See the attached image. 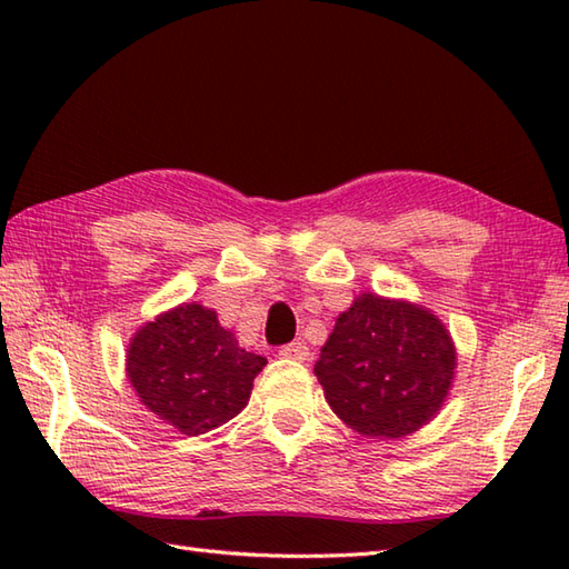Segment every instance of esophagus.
I'll return each mask as SVG.
<instances>
[{"label":"esophagus","mask_w":569,"mask_h":569,"mask_svg":"<svg viewBox=\"0 0 569 569\" xmlns=\"http://www.w3.org/2000/svg\"><path fill=\"white\" fill-rule=\"evenodd\" d=\"M278 355H281L283 359H296V361H303V359H308V345L306 342H300V340H296V342H288V345H283L281 349H278Z\"/></svg>","instance_id":"1"}]
</instances>
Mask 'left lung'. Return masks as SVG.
I'll list each match as a JSON object with an SVG mask.
<instances>
[{
  "instance_id": "1",
  "label": "left lung",
  "mask_w": 569,
  "mask_h": 569,
  "mask_svg": "<svg viewBox=\"0 0 569 569\" xmlns=\"http://www.w3.org/2000/svg\"><path fill=\"white\" fill-rule=\"evenodd\" d=\"M316 377L349 428L401 438L440 410L455 377V347L426 308L365 293L337 318Z\"/></svg>"
}]
</instances>
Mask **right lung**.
Masks as SVG:
<instances>
[{
    "mask_svg": "<svg viewBox=\"0 0 569 569\" xmlns=\"http://www.w3.org/2000/svg\"><path fill=\"white\" fill-rule=\"evenodd\" d=\"M266 359L241 349L212 310L186 303L141 328L127 371L141 403L183 435L224 426L247 406Z\"/></svg>",
    "mask_w": 569,
    "mask_h": 569,
    "instance_id": "obj_1",
    "label": "right lung"
}]
</instances>
